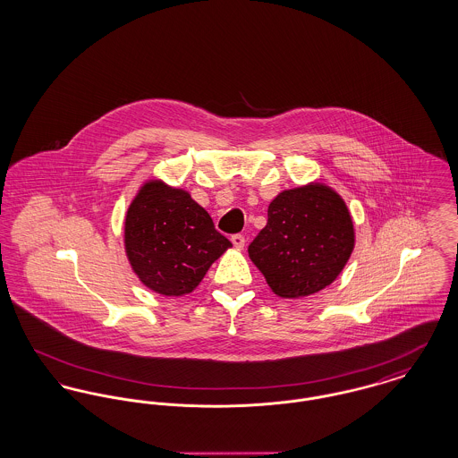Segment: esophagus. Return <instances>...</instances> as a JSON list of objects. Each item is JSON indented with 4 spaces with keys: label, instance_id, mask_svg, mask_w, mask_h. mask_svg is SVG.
Here are the masks:
<instances>
[{
    "label": "esophagus",
    "instance_id": "1",
    "mask_svg": "<svg viewBox=\"0 0 458 458\" xmlns=\"http://www.w3.org/2000/svg\"><path fill=\"white\" fill-rule=\"evenodd\" d=\"M232 243H233L237 249H243V245H245V237H243L242 233H235V235H232Z\"/></svg>",
    "mask_w": 458,
    "mask_h": 458
}]
</instances>
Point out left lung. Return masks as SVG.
<instances>
[{
	"instance_id": "1",
	"label": "left lung",
	"mask_w": 458,
	"mask_h": 458,
	"mask_svg": "<svg viewBox=\"0 0 458 458\" xmlns=\"http://www.w3.org/2000/svg\"><path fill=\"white\" fill-rule=\"evenodd\" d=\"M353 249V225L342 197L312 183L284 191L267 208V223L249 258L271 290L299 299L335 282Z\"/></svg>"
}]
</instances>
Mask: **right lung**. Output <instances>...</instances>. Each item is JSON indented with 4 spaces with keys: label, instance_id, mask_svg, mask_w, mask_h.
<instances>
[{
    "label": "right lung",
    "instance_id": "1",
    "mask_svg": "<svg viewBox=\"0 0 458 458\" xmlns=\"http://www.w3.org/2000/svg\"><path fill=\"white\" fill-rule=\"evenodd\" d=\"M232 247L185 191L146 183L127 211L125 249L140 282L161 295L191 293Z\"/></svg>",
    "mask_w": 458,
    "mask_h": 458
}]
</instances>
